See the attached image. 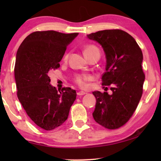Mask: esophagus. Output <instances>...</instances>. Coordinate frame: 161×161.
Here are the masks:
<instances>
[{
  "mask_svg": "<svg viewBox=\"0 0 161 161\" xmlns=\"http://www.w3.org/2000/svg\"><path fill=\"white\" fill-rule=\"evenodd\" d=\"M86 94V92H83V91H80V92H78V93H77V94H78V96H82V95H84V94Z\"/></svg>",
  "mask_w": 161,
  "mask_h": 161,
  "instance_id": "1",
  "label": "esophagus"
}]
</instances>
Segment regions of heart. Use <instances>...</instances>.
Segmentation results:
<instances>
[{
  "mask_svg": "<svg viewBox=\"0 0 161 161\" xmlns=\"http://www.w3.org/2000/svg\"><path fill=\"white\" fill-rule=\"evenodd\" d=\"M94 50H98V49L95 47V46L87 45L86 47H85L84 50H83V52H84L85 56H86L89 54L92 53V52L94 51ZM67 58H68V54L65 55V56H64V60H67ZM90 80H92V77L90 75H85V74L77 75L74 78V81L80 88H86V87L87 81Z\"/></svg>",
  "mask_w": 161,
  "mask_h": 161,
  "instance_id": "1",
  "label": "heart"
}]
</instances>
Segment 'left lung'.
<instances>
[{
	"mask_svg": "<svg viewBox=\"0 0 161 161\" xmlns=\"http://www.w3.org/2000/svg\"><path fill=\"white\" fill-rule=\"evenodd\" d=\"M87 37L104 50L106 66L102 85L111 86L112 91L111 94L92 92L97 100L92 115L105 128H119L133 116L142 96L145 79L142 51L135 39L122 30L100 31Z\"/></svg>",
	"mask_w": 161,
	"mask_h": 161,
	"instance_id": "8db88e82",
	"label": "left lung"
}]
</instances>
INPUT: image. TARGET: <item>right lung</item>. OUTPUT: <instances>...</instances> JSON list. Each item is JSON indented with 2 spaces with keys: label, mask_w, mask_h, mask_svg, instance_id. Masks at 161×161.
Masks as SVG:
<instances>
[{
  "label": "right lung",
  "mask_w": 161,
  "mask_h": 161,
  "mask_svg": "<svg viewBox=\"0 0 161 161\" xmlns=\"http://www.w3.org/2000/svg\"><path fill=\"white\" fill-rule=\"evenodd\" d=\"M78 35L35 31L17 50L14 67L17 97L31 119L46 130L56 128L67 119L76 99L75 90L64 87L58 92L52 86L48 73L59 68L67 47Z\"/></svg>",
  "instance_id": "right-lung-1"
}]
</instances>
